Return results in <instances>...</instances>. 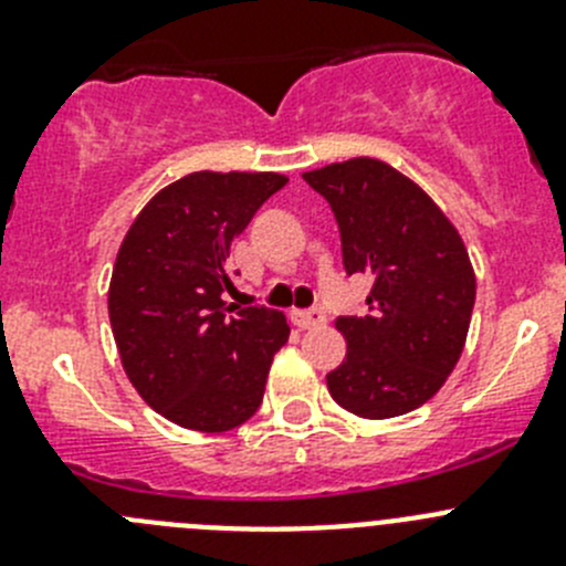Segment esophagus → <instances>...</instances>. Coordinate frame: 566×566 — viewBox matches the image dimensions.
<instances>
[{"instance_id":"obj_1","label":"esophagus","mask_w":566,"mask_h":566,"mask_svg":"<svg viewBox=\"0 0 566 566\" xmlns=\"http://www.w3.org/2000/svg\"><path fill=\"white\" fill-rule=\"evenodd\" d=\"M292 319H294V326H300V328H317L326 323V314L319 312V308H303V312H300V308H294Z\"/></svg>"}]
</instances>
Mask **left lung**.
I'll return each instance as SVG.
<instances>
[{
    "label": "left lung",
    "mask_w": 566,
    "mask_h": 566,
    "mask_svg": "<svg viewBox=\"0 0 566 566\" xmlns=\"http://www.w3.org/2000/svg\"><path fill=\"white\" fill-rule=\"evenodd\" d=\"M332 207L348 274H371L368 314L337 317L348 352L326 377L345 411L388 419L424 405L459 363L476 277L442 209L377 158L303 172Z\"/></svg>",
    "instance_id": "obj_1"
}]
</instances>
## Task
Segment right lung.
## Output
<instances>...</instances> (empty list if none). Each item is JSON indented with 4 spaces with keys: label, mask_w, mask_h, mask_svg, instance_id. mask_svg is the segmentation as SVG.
Masks as SVG:
<instances>
[{
    "label": "right lung",
    "mask_w": 566,
    "mask_h": 566,
    "mask_svg": "<svg viewBox=\"0 0 566 566\" xmlns=\"http://www.w3.org/2000/svg\"><path fill=\"white\" fill-rule=\"evenodd\" d=\"M277 172H192L138 212L109 280V326L144 402L169 422L232 431L263 402L269 365L289 339L283 312L240 308L227 258Z\"/></svg>",
    "instance_id": "1"
}]
</instances>
